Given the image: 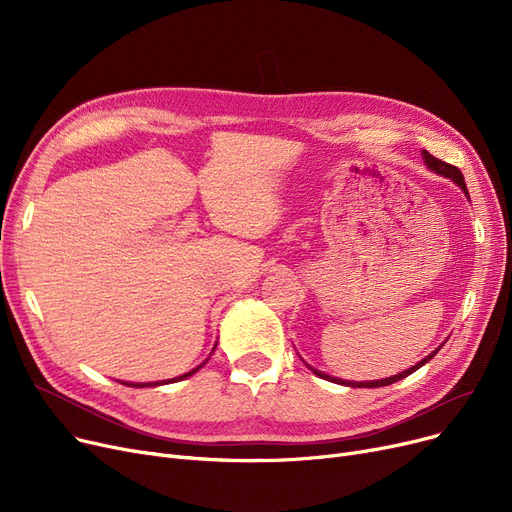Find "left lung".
Instances as JSON below:
<instances>
[{
    "mask_svg": "<svg viewBox=\"0 0 512 512\" xmlns=\"http://www.w3.org/2000/svg\"><path fill=\"white\" fill-rule=\"evenodd\" d=\"M423 159H425V164L432 168L434 172H438V174H442V176H446V178H452L456 184H459L463 191L467 193V184H465V178H463V172L456 168V166H452V164H446V161H442V159H438V157H434L432 153H427V151H423ZM438 353V351H436ZM436 353H432V355H427L423 361H419L417 365H413L411 369H407V371H402V373H398V375H394V378H388V380H378V382H344V380H336V378H330V375H326V373H321V371H317V369H311L315 375H319V378H324V380H330V382H336V384H344V386H351V388H382V386H390V384H394V382H398V380H402V378H407V375H411L413 371H417L419 367H423L429 359H432Z\"/></svg>",
    "mask_w": 512,
    "mask_h": 512,
    "instance_id": "obj_1",
    "label": "left lung"
}]
</instances>
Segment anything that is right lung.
Listing matches in <instances>:
<instances>
[{"instance_id": "obj_1", "label": "right lung", "mask_w": 512, "mask_h": 512, "mask_svg": "<svg viewBox=\"0 0 512 512\" xmlns=\"http://www.w3.org/2000/svg\"><path fill=\"white\" fill-rule=\"evenodd\" d=\"M199 369V367H197ZM197 369H193V371H188V373H184V375H180V378H174V380H170V382H178V380H184V378H188V375H193ZM157 384H166V382H155V384H126V386H134V388H145V386H157Z\"/></svg>"}]
</instances>
